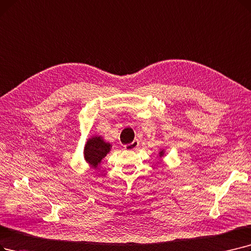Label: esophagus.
<instances>
[{"label":"esophagus","mask_w":251,"mask_h":251,"mask_svg":"<svg viewBox=\"0 0 251 251\" xmlns=\"http://www.w3.org/2000/svg\"><path fill=\"white\" fill-rule=\"evenodd\" d=\"M138 146H139V141L137 139H135V140L132 141V143L125 145L124 148H125L126 151H133V150H136Z\"/></svg>","instance_id":"1"}]
</instances>
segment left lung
<instances>
[{"instance_id":"1","label":"left lung","mask_w":251,"mask_h":251,"mask_svg":"<svg viewBox=\"0 0 251 251\" xmlns=\"http://www.w3.org/2000/svg\"><path fill=\"white\" fill-rule=\"evenodd\" d=\"M162 154H163V151H161V152H160V155H161V156H162Z\"/></svg>"}]
</instances>
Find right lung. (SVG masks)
<instances>
[{
  "label": "right lung",
  "instance_id": "right-lung-1",
  "mask_svg": "<svg viewBox=\"0 0 251 251\" xmlns=\"http://www.w3.org/2000/svg\"><path fill=\"white\" fill-rule=\"evenodd\" d=\"M110 148L111 145L104 143L100 137H92L87 141L85 146V159L92 167L96 168L102 158H104L107 152L110 151Z\"/></svg>",
  "mask_w": 251,
  "mask_h": 251
}]
</instances>
